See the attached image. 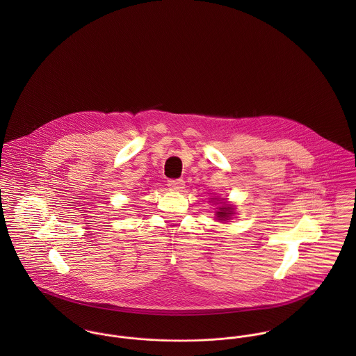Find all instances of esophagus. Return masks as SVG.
<instances>
[{
    "label": "esophagus",
    "instance_id": "obj_1",
    "mask_svg": "<svg viewBox=\"0 0 356 356\" xmlns=\"http://www.w3.org/2000/svg\"><path fill=\"white\" fill-rule=\"evenodd\" d=\"M168 188L170 191H174V192H181L184 188H185V181L184 179H170L168 181Z\"/></svg>",
    "mask_w": 356,
    "mask_h": 356
}]
</instances>
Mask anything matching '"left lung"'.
Here are the masks:
<instances>
[{"instance_id": "8db88e82", "label": "left lung", "mask_w": 356, "mask_h": 356, "mask_svg": "<svg viewBox=\"0 0 356 356\" xmlns=\"http://www.w3.org/2000/svg\"><path fill=\"white\" fill-rule=\"evenodd\" d=\"M216 215H218V218H219L220 220L229 219V216L232 215V207H230V205L220 207V208H219V212H216Z\"/></svg>"}]
</instances>
